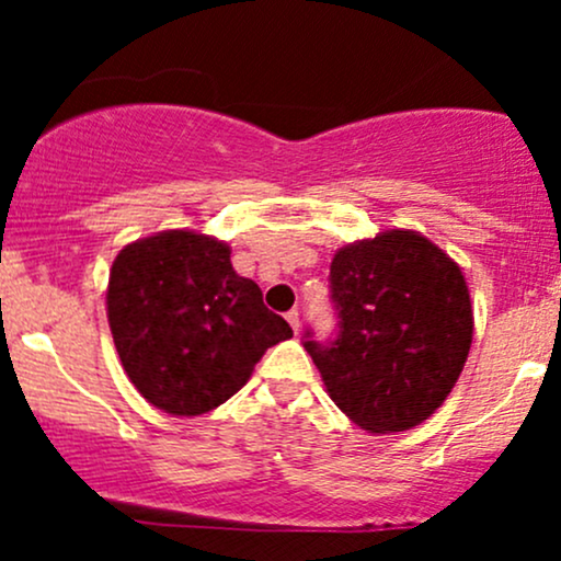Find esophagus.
Instances as JSON below:
<instances>
[{
  "instance_id": "1",
  "label": "esophagus",
  "mask_w": 561,
  "mask_h": 561,
  "mask_svg": "<svg viewBox=\"0 0 561 561\" xmlns=\"http://www.w3.org/2000/svg\"><path fill=\"white\" fill-rule=\"evenodd\" d=\"M287 321H289V327H293V332L300 330V313L295 311V308L293 311H287Z\"/></svg>"
}]
</instances>
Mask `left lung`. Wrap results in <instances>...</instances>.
<instances>
[{
	"instance_id": "1",
	"label": "left lung",
	"mask_w": 561,
	"mask_h": 561,
	"mask_svg": "<svg viewBox=\"0 0 561 561\" xmlns=\"http://www.w3.org/2000/svg\"><path fill=\"white\" fill-rule=\"evenodd\" d=\"M337 337L306 351L324 388L369 433H403L440 409L472 345V302L459 263L420 231L390 229L334 253Z\"/></svg>"
}]
</instances>
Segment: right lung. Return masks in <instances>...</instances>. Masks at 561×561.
<instances>
[{"mask_svg":"<svg viewBox=\"0 0 561 561\" xmlns=\"http://www.w3.org/2000/svg\"><path fill=\"white\" fill-rule=\"evenodd\" d=\"M107 321L128 379L173 416L229 401L268 347L293 337L261 287L231 268V250L190 229L158 231L115 255Z\"/></svg>","mask_w":561,"mask_h":561,"instance_id":"right-lung-1","label":"right lung"}]
</instances>
